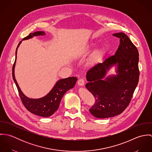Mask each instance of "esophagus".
Listing matches in <instances>:
<instances>
[{
  "label": "esophagus",
  "instance_id": "obj_1",
  "mask_svg": "<svg viewBox=\"0 0 152 152\" xmlns=\"http://www.w3.org/2000/svg\"><path fill=\"white\" fill-rule=\"evenodd\" d=\"M78 85L79 86H81V87H83V86H84V84H85V82H84V79H83V78H80V79H79L78 80Z\"/></svg>",
  "mask_w": 152,
  "mask_h": 152
}]
</instances>
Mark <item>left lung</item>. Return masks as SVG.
<instances>
[{
  "label": "left lung",
  "instance_id": "8db88e82",
  "mask_svg": "<svg viewBox=\"0 0 152 152\" xmlns=\"http://www.w3.org/2000/svg\"><path fill=\"white\" fill-rule=\"evenodd\" d=\"M120 39V44L114 56L106 58L89 69L86 87L95 98L89 109L97 118H107L121 114L130 103L139 77V52L124 33H114ZM115 66L117 74L106 76Z\"/></svg>",
  "mask_w": 152,
  "mask_h": 152
}]
</instances>
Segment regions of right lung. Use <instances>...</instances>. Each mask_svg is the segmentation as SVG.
Instances as JSON below:
<instances>
[{"instance_id":"add662e5","label":"right lung","mask_w":152,"mask_h":152,"mask_svg":"<svg viewBox=\"0 0 152 152\" xmlns=\"http://www.w3.org/2000/svg\"><path fill=\"white\" fill-rule=\"evenodd\" d=\"M45 34V32L42 31H36L34 33H30L28 36L24 38L22 40H28L33 38V37L44 36ZM22 40L20 42L16 50V59L12 68L13 79L18 89L22 102L26 108L31 113L40 116H50L58 108L61 100L64 94L69 89L74 88L78 79L75 77H72L58 80L57 81L51 90L45 96L42 98L33 99L26 96L22 92V90L19 86L15 76V68L17 58V50L19 46L22 43Z\"/></svg>"}]
</instances>
